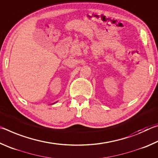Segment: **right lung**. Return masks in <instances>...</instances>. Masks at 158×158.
<instances>
[{"label":"right lung","instance_id":"1","mask_svg":"<svg viewBox=\"0 0 158 158\" xmlns=\"http://www.w3.org/2000/svg\"><path fill=\"white\" fill-rule=\"evenodd\" d=\"M56 102H54V103H52V105H53V104H55V103H56Z\"/></svg>","mask_w":158,"mask_h":158}]
</instances>
